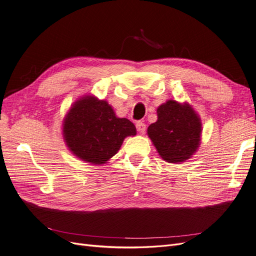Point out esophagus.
<instances>
[{
	"label": "esophagus",
	"instance_id": "1",
	"mask_svg": "<svg viewBox=\"0 0 256 256\" xmlns=\"http://www.w3.org/2000/svg\"><path fill=\"white\" fill-rule=\"evenodd\" d=\"M136 130L138 131V132L142 134H145V131H146V125H145V124H144L143 122H140V120L136 122Z\"/></svg>",
	"mask_w": 256,
	"mask_h": 256
}]
</instances>
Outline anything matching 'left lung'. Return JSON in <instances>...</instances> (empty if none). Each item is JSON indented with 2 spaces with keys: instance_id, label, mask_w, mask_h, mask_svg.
<instances>
[{
  "instance_id": "8db88e82",
  "label": "left lung",
  "mask_w": 256,
  "mask_h": 256,
  "mask_svg": "<svg viewBox=\"0 0 256 256\" xmlns=\"http://www.w3.org/2000/svg\"><path fill=\"white\" fill-rule=\"evenodd\" d=\"M158 120L147 129V134L161 158L170 162H184L194 154L200 145L202 124L188 104L168 100L158 110Z\"/></svg>"
}]
</instances>
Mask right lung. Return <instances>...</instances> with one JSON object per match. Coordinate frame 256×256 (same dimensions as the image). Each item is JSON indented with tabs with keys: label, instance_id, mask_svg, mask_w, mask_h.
Here are the masks:
<instances>
[{
	"label": "right lung",
	"instance_id": "obj_1",
	"mask_svg": "<svg viewBox=\"0 0 256 256\" xmlns=\"http://www.w3.org/2000/svg\"><path fill=\"white\" fill-rule=\"evenodd\" d=\"M68 148L80 159L104 164L120 148L124 138L136 136L134 122L118 118L104 100L86 96L76 102L64 122Z\"/></svg>",
	"mask_w": 256,
	"mask_h": 256
}]
</instances>
